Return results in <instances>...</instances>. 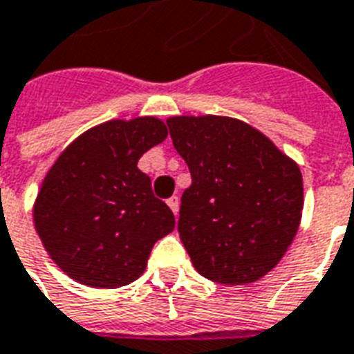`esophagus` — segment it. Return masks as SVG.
<instances>
[{
    "label": "esophagus",
    "mask_w": 354,
    "mask_h": 354,
    "mask_svg": "<svg viewBox=\"0 0 354 354\" xmlns=\"http://www.w3.org/2000/svg\"><path fill=\"white\" fill-rule=\"evenodd\" d=\"M167 204L170 206V210L174 212V216H178V210H180V198L174 195V197H170L169 201H167Z\"/></svg>",
    "instance_id": "34e87169"
}]
</instances>
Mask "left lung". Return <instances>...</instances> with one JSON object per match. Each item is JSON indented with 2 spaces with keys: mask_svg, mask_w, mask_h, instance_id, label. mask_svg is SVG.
Listing matches in <instances>:
<instances>
[{
  "mask_svg": "<svg viewBox=\"0 0 354 354\" xmlns=\"http://www.w3.org/2000/svg\"><path fill=\"white\" fill-rule=\"evenodd\" d=\"M167 125L191 172L178 232L195 270L225 285L266 276L302 219L298 165L236 118L172 116Z\"/></svg>",
  "mask_w": 354,
  "mask_h": 354,
  "instance_id": "1",
  "label": "left lung"
}]
</instances>
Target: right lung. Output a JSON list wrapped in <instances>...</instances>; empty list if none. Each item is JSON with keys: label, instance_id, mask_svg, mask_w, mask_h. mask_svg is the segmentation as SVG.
<instances>
[{"label": "right lung", "instance_id": "add662e5", "mask_svg": "<svg viewBox=\"0 0 354 354\" xmlns=\"http://www.w3.org/2000/svg\"><path fill=\"white\" fill-rule=\"evenodd\" d=\"M167 135L153 116L111 120L75 138L46 172L33 223L52 261L75 281L129 285L142 276L153 243L172 232L174 214L137 167Z\"/></svg>", "mask_w": 354, "mask_h": 354}]
</instances>
